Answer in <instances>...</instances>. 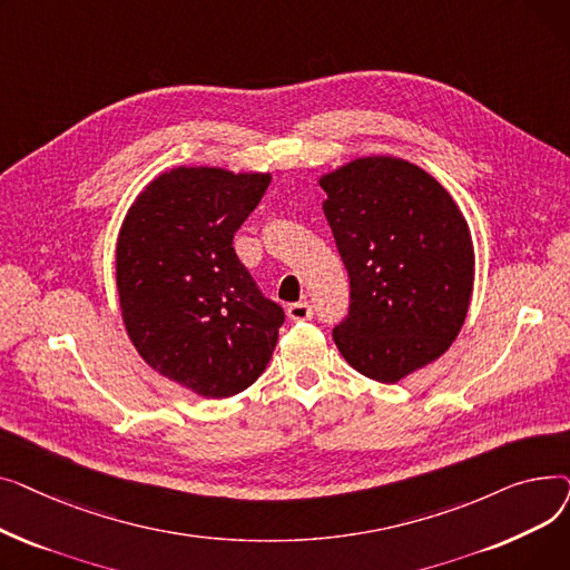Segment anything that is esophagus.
Listing matches in <instances>:
<instances>
[{
  "label": "esophagus",
  "mask_w": 570,
  "mask_h": 570,
  "mask_svg": "<svg viewBox=\"0 0 570 570\" xmlns=\"http://www.w3.org/2000/svg\"><path fill=\"white\" fill-rule=\"evenodd\" d=\"M286 312H288V318L291 321H309L312 316H314V307L309 305V303H293V305H288L286 307Z\"/></svg>",
  "instance_id": "esophagus-1"
}]
</instances>
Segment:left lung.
<instances>
[{"instance_id": "8db88e82", "label": "left lung", "mask_w": 570, "mask_h": 570, "mask_svg": "<svg viewBox=\"0 0 570 570\" xmlns=\"http://www.w3.org/2000/svg\"><path fill=\"white\" fill-rule=\"evenodd\" d=\"M321 187L351 286L335 344L353 370L395 383L460 333L473 288L469 226L451 194L402 159H357Z\"/></svg>"}]
</instances>
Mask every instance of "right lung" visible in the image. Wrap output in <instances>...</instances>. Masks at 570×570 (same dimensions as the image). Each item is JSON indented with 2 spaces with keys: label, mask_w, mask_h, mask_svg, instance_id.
<instances>
[{
  "label": "right lung",
  "mask_w": 570,
  "mask_h": 570,
  "mask_svg": "<svg viewBox=\"0 0 570 570\" xmlns=\"http://www.w3.org/2000/svg\"><path fill=\"white\" fill-rule=\"evenodd\" d=\"M267 185L269 175L175 168L138 196L117 239L119 305L134 346L203 397L249 387L286 318L233 249Z\"/></svg>",
  "instance_id": "add662e5"
}]
</instances>
